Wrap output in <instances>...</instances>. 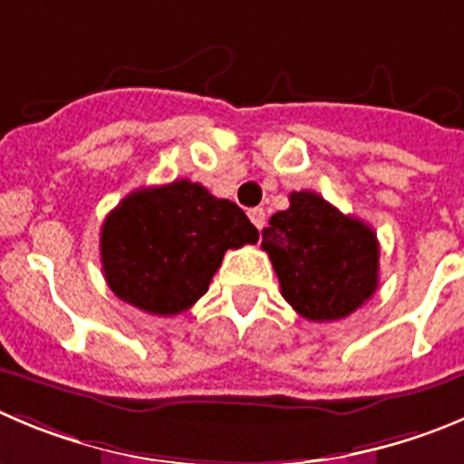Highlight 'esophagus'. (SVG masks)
<instances>
[{
  "label": "esophagus",
  "mask_w": 464,
  "mask_h": 464,
  "mask_svg": "<svg viewBox=\"0 0 464 464\" xmlns=\"http://www.w3.org/2000/svg\"><path fill=\"white\" fill-rule=\"evenodd\" d=\"M246 215H249V219H252V224L258 228V231L266 227V210H263V208H252Z\"/></svg>",
  "instance_id": "obj_1"
}]
</instances>
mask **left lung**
<instances>
[{
    "label": "left lung",
    "mask_w": 464,
    "mask_h": 464,
    "mask_svg": "<svg viewBox=\"0 0 464 464\" xmlns=\"http://www.w3.org/2000/svg\"><path fill=\"white\" fill-rule=\"evenodd\" d=\"M288 198L291 208L272 215L261 242L279 276L281 295L306 320L345 318L378 288L375 231L309 189Z\"/></svg>",
    "instance_id": "1"
}]
</instances>
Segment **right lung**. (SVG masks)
<instances>
[{"instance_id":"right-lung-1","label":"right lung","mask_w":464,"mask_h":464,"mask_svg":"<svg viewBox=\"0 0 464 464\" xmlns=\"http://www.w3.org/2000/svg\"><path fill=\"white\" fill-rule=\"evenodd\" d=\"M258 231L228 198L173 180L128 194L101 231L105 281L128 304L176 315L208 291L227 249L254 245Z\"/></svg>"}]
</instances>
